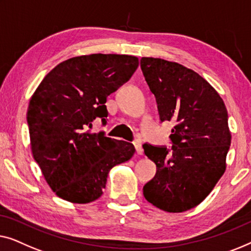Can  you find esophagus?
<instances>
[{
  "label": "esophagus",
  "instance_id": "esophagus-1",
  "mask_svg": "<svg viewBox=\"0 0 251 251\" xmlns=\"http://www.w3.org/2000/svg\"><path fill=\"white\" fill-rule=\"evenodd\" d=\"M134 147H135V150H136L137 153H139V154L143 153V148H142V144H141L140 140L134 141Z\"/></svg>",
  "mask_w": 251,
  "mask_h": 251
}]
</instances>
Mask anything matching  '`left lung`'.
<instances>
[{
  "label": "left lung",
  "mask_w": 251,
  "mask_h": 251,
  "mask_svg": "<svg viewBox=\"0 0 251 251\" xmlns=\"http://www.w3.org/2000/svg\"><path fill=\"white\" fill-rule=\"evenodd\" d=\"M141 69L160 122L175 123L171 149L143 144L157 166L143 195L161 210L182 213L198 206L224 174L231 146L226 107L206 79L179 63L142 58Z\"/></svg>",
  "instance_id": "8db88e82"
}]
</instances>
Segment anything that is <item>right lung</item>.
<instances>
[{
	"mask_svg": "<svg viewBox=\"0 0 251 251\" xmlns=\"http://www.w3.org/2000/svg\"><path fill=\"white\" fill-rule=\"evenodd\" d=\"M137 67L133 55L75 56L54 67L31 97L27 110L31 152L61 199L97 200L110 169L132 158V143L87 129L95 118L105 125L108 95L128 82Z\"/></svg>",
	"mask_w": 251,
	"mask_h": 251,
	"instance_id": "add662e5",
	"label": "right lung"
}]
</instances>
